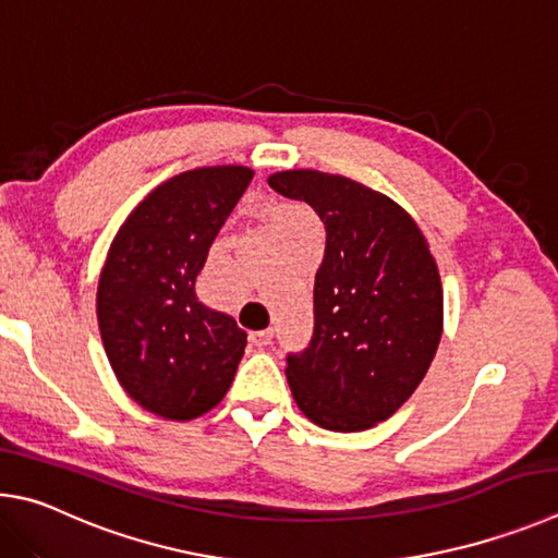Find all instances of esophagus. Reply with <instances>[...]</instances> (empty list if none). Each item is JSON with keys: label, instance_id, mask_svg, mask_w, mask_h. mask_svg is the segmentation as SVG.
Masks as SVG:
<instances>
[{"label": "esophagus", "instance_id": "34e87169", "mask_svg": "<svg viewBox=\"0 0 558 558\" xmlns=\"http://www.w3.org/2000/svg\"><path fill=\"white\" fill-rule=\"evenodd\" d=\"M271 338H274V330L267 328V330H254V333H250V340L254 348H267L271 345Z\"/></svg>", "mask_w": 558, "mask_h": 558}]
</instances>
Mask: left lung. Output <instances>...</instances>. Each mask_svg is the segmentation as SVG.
<instances>
[{
  "label": "left lung",
  "instance_id": "obj_1",
  "mask_svg": "<svg viewBox=\"0 0 558 558\" xmlns=\"http://www.w3.org/2000/svg\"><path fill=\"white\" fill-rule=\"evenodd\" d=\"M269 185L326 225L314 340L289 355L296 404L328 432L387 422L422 385L444 333V287L422 228L389 195L348 175L289 169Z\"/></svg>",
  "mask_w": 558,
  "mask_h": 558
}]
</instances>
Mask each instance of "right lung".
<instances>
[{"instance_id": "obj_1", "label": "right lung", "mask_w": 558, "mask_h": 558, "mask_svg": "<svg viewBox=\"0 0 558 558\" xmlns=\"http://www.w3.org/2000/svg\"><path fill=\"white\" fill-rule=\"evenodd\" d=\"M222 163L171 175L126 215L97 281V326L117 383L169 422H191L222 402L247 333L195 299L215 234L252 181Z\"/></svg>"}]
</instances>
